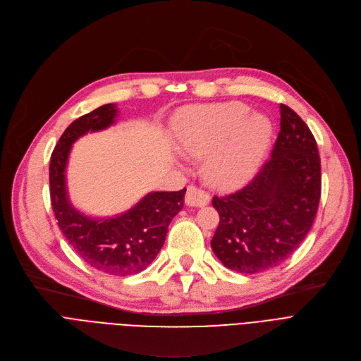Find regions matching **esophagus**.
<instances>
[{"mask_svg":"<svg viewBox=\"0 0 361 361\" xmlns=\"http://www.w3.org/2000/svg\"><path fill=\"white\" fill-rule=\"evenodd\" d=\"M209 202V194H207L205 190L190 185L186 189V195H185V204L189 207H204Z\"/></svg>","mask_w":361,"mask_h":361,"instance_id":"obj_1","label":"esophagus"}]
</instances>
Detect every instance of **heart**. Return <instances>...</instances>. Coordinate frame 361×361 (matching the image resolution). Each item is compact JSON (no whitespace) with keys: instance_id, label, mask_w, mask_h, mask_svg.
Instances as JSON below:
<instances>
[{"instance_id":"heart-1","label":"heart","mask_w":361,"mask_h":361,"mask_svg":"<svg viewBox=\"0 0 361 361\" xmlns=\"http://www.w3.org/2000/svg\"><path fill=\"white\" fill-rule=\"evenodd\" d=\"M240 103L192 106L175 119L180 150L205 156L208 178L224 186L238 185L257 171L271 138V123L259 114L247 115Z\"/></svg>"}]
</instances>
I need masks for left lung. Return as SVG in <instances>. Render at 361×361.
Segmentation results:
<instances>
[{
  "label": "left lung",
  "mask_w": 361,
  "mask_h": 361,
  "mask_svg": "<svg viewBox=\"0 0 361 361\" xmlns=\"http://www.w3.org/2000/svg\"><path fill=\"white\" fill-rule=\"evenodd\" d=\"M280 133L269 160L235 194L214 197L220 216L211 247L242 274L279 267L300 246L321 200V159L305 121L280 104Z\"/></svg>",
  "instance_id": "left-lung-1"
}]
</instances>
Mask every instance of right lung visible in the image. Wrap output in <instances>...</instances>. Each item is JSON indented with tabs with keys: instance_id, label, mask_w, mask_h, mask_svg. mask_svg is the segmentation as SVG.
I'll return each instance as SVG.
<instances>
[{
	"instance_id": "obj_1",
	"label": "right lung",
	"mask_w": 361,
	"mask_h": 361,
	"mask_svg": "<svg viewBox=\"0 0 361 361\" xmlns=\"http://www.w3.org/2000/svg\"><path fill=\"white\" fill-rule=\"evenodd\" d=\"M116 116V106L109 103L71 122L51 156L49 192L58 226L77 255L103 274L125 277L144 271L157 257L169 224L183 207L186 188L147 194L123 214L111 219L87 217L71 205L66 169L73 142L87 133L109 128Z\"/></svg>"
}]
</instances>
